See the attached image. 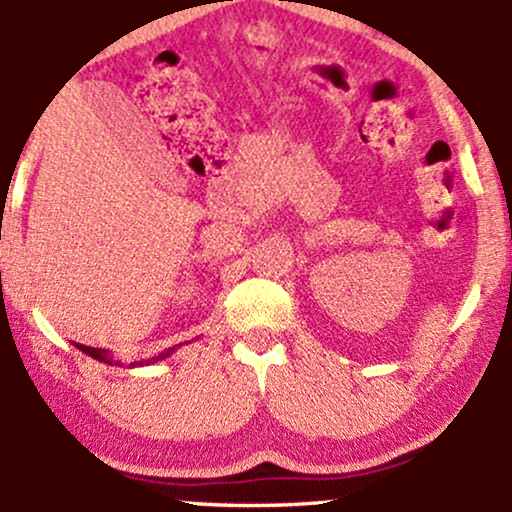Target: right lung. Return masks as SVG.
<instances>
[{
  "label": "right lung",
  "instance_id": "add662e5",
  "mask_svg": "<svg viewBox=\"0 0 512 512\" xmlns=\"http://www.w3.org/2000/svg\"><path fill=\"white\" fill-rule=\"evenodd\" d=\"M74 346H76V349H79V351H84L86 356L96 358V361H101V363H108V366H122V361H120V358L110 354V351H105V349H96V346H86V344H74ZM178 346H180V344H178ZM173 351H175V346H170V349L161 351V354L154 356V358H142V361H132V363H129V368H142V366H151V363H158V361H163V358H168L170 354H173Z\"/></svg>",
  "mask_w": 512,
  "mask_h": 512
}]
</instances>
